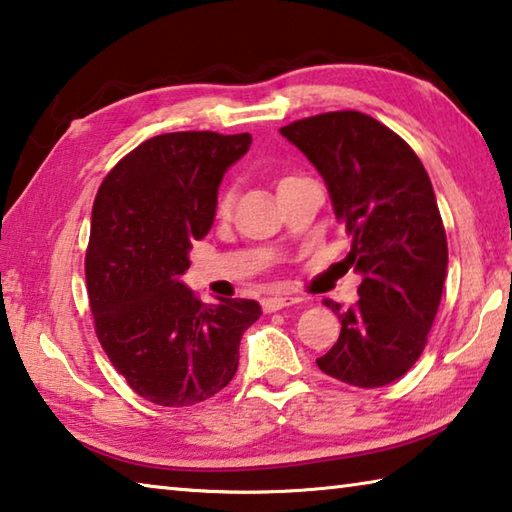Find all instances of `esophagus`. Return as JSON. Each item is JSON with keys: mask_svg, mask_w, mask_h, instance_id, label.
<instances>
[{"mask_svg": "<svg viewBox=\"0 0 512 512\" xmlns=\"http://www.w3.org/2000/svg\"><path fill=\"white\" fill-rule=\"evenodd\" d=\"M296 302H300V300L293 298V296H273V298H264L262 307H264L266 314H273V311L291 307V305H296Z\"/></svg>", "mask_w": 512, "mask_h": 512, "instance_id": "1", "label": "esophagus"}]
</instances>
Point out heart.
I'll use <instances>...</instances> for the list:
<instances>
[{
    "mask_svg": "<svg viewBox=\"0 0 512 512\" xmlns=\"http://www.w3.org/2000/svg\"><path fill=\"white\" fill-rule=\"evenodd\" d=\"M287 180V178H284ZM232 201H235V194L230 192V189H225V192L219 196V201H216V214L219 216H228L232 210Z\"/></svg>",
    "mask_w": 512,
    "mask_h": 512,
    "instance_id": "1",
    "label": "heart"
}]
</instances>
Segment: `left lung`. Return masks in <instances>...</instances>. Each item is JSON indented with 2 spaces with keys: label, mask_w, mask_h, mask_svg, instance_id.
<instances>
[{
  "label": "left lung",
  "mask_w": 512,
  "mask_h": 512,
  "mask_svg": "<svg viewBox=\"0 0 512 512\" xmlns=\"http://www.w3.org/2000/svg\"><path fill=\"white\" fill-rule=\"evenodd\" d=\"M280 133L323 176L350 239L345 264L361 275L357 305L327 302L341 334L318 368L359 388L391 384L420 359L443 298L447 237L431 180L400 135L357 110Z\"/></svg>",
  "instance_id": "left-lung-1"
}]
</instances>
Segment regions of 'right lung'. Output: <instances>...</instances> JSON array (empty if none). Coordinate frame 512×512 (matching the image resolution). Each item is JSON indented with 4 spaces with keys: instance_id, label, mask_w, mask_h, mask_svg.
I'll use <instances>...</instances> for the list:
<instances>
[{
    "instance_id": "obj_1",
    "label": "right lung",
    "mask_w": 512,
    "mask_h": 512,
    "mask_svg": "<svg viewBox=\"0 0 512 512\" xmlns=\"http://www.w3.org/2000/svg\"><path fill=\"white\" fill-rule=\"evenodd\" d=\"M250 142L210 131L151 137L94 198L85 255L94 329L119 375L153 404L192 406L228 386L241 336L262 316L255 300L203 305L180 280L212 228L225 171Z\"/></svg>"
}]
</instances>
